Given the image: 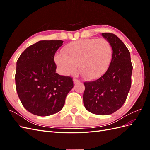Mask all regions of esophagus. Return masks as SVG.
Returning a JSON list of instances; mask_svg holds the SVG:
<instances>
[{
    "instance_id": "34e87169",
    "label": "esophagus",
    "mask_w": 150,
    "mask_h": 150,
    "mask_svg": "<svg viewBox=\"0 0 150 150\" xmlns=\"http://www.w3.org/2000/svg\"><path fill=\"white\" fill-rule=\"evenodd\" d=\"M79 81H79V80H78V79H76V78H74V79H73V82H74V84L79 83Z\"/></svg>"
}]
</instances>
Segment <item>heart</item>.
I'll use <instances>...</instances> for the list:
<instances>
[{
	"instance_id": "1",
	"label": "heart",
	"mask_w": 150,
	"mask_h": 150,
	"mask_svg": "<svg viewBox=\"0 0 150 150\" xmlns=\"http://www.w3.org/2000/svg\"><path fill=\"white\" fill-rule=\"evenodd\" d=\"M55 62L62 74L80 71L88 79H96L106 73L112 57L111 44L104 39H83L67 44Z\"/></svg>"
}]
</instances>
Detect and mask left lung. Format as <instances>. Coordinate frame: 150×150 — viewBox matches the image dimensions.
I'll return each mask as SVG.
<instances>
[{"instance_id": "left-lung-1", "label": "left lung", "mask_w": 150, "mask_h": 150, "mask_svg": "<svg viewBox=\"0 0 150 150\" xmlns=\"http://www.w3.org/2000/svg\"><path fill=\"white\" fill-rule=\"evenodd\" d=\"M111 45L112 57L108 71L91 82H85L84 105L90 112L108 115L123 105L131 84L133 66L130 52L122 40L112 33H102Z\"/></svg>"}]
</instances>
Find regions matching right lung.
<instances>
[{
    "mask_svg": "<svg viewBox=\"0 0 150 150\" xmlns=\"http://www.w3.org/2000/svg\"><path fill=\"white\" fill-rule=\"evenodd\" d=\"M63 41L40 40L29 46L17 61V93L32 114L47 116L60 111L73 88L72 78L56 73L54 57Z\"/></svg>",
    "mask_w": 150,
    "mask_h": 150,
    "instance_id": "right-lung-1",
    "label": "right lung"
}]
</instances>
